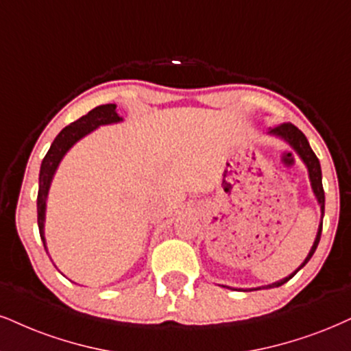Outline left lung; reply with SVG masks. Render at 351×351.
Instances as JSON below:
<instances>
[{"label": "left lung", "instance_id": "8db88e82", "mask_svg": "<svg viewBox=\"0 0 351 351\" xmlns=\"http://www.w3.org/2000/svg\"><path fill=\"white\" fill-rule=\"evenodd\" d=\"M268 133H270V135L283 138V140L287 141L288 145L296 151L298 156H300L302 161H304L306 167H308V172H309L311 187H313L314 195H315V198H317L319 205H321V213H322V218H324V206H326V195H324V187H322L321 162H319L317 156L314 154V151L311 149L308 138H306L304 133H302L298 127H295V125H293V123H280V125H276V127L268 130ZM321 232H322V221H321V224H319L317 236H315V241H314L313 247H311V250H309L308 257H306V261L302 262L301 265L298 267L291 275L287 276V278H283V280H280V281H275V283L267 285V287H262V288H276V287H281V285H285V283H287V281L291 280L293 276H295L298 271H300L301 268L309 262V258L313 257V254L315 252V249H317L319 241H321ZM226 288H229V287H226ZM255 289H261V288H255Z\"/></svg>", "mask_w": 351, "mask_h": 351}]
</instances>
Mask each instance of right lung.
Masks as SVG:
<instances>
[{"instance_id":"obj_1","label":"right lung","mask_w":351,"mask_h":351,"mask_svg":"<svg viewBox=\"0 0 351 351\" xmlns=\"http://www.w3.org/2000/svg\"><path fill=\"white\" fill-rule=\"evenodd\" d=\"M117 106L115 104H106V106H99L96 109H93L88 114L77 119L76 122H73L64 127L62 132L58 133V136L55 138L51 143L49 153L43 158L42 166H40V174H38V195H37V223H38V232H40V239L43 242V247L47 250L45 245V236H43V223H45V206H47V195H49V189L53 179V174L58 167V164L62 162L63 156L68 153V149L75 145L76 141H80L81 138L88 135V133L96 130L101 125H109L122 122V117L115 112Z\"/></svg>"}]
</instances>
